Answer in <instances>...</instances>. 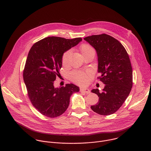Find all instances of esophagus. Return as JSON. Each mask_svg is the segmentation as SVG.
<instances>
[{"label":"esophagus","mask_w":151,"mask_h":151,"mask_svg":"<svg viewBox=\"0 0 151 151\" xmlns=\"http://www.w3.org/2000/svg\"><path fill=\"white\" fill-rule=\"evenodd\" d=\"M80 91L81 92H84V93H90L91 91L90 90L87 88H81L80 89Z\"/></svg>","instance_id":"obj_1"}]
</instances>
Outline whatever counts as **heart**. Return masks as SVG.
<instances>
[{"label": "heart", "mask_w": 151, "mask_h": 151, "mask_svg": "<svg viewBox=\"0 0 151 151\" xmlns=\"http://www.w3.org/2000/svg\"><path fill=\"white\" fill-rule=\"evenodd\" d=\"M81 52L83 56L84 55L88 53L89 52L94 51L93 49L89 45L84 44L81 47ZM71 51L70 50H67L64 53L62 56V64L64 66H67L69 63V57L70 55ZM92 75V72L91 71L82 72L78 70H74L70 73L71 79L75 83L79 85H85L88 83L90 77Z\"/></svg>", "instance_id": "heart-1"}]
</instances>
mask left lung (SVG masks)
<instances>
[{"label": "left lung", "instance_id": "8db88e82", "mask_svg": "<svg viewBox=\"0 0 151 151\" xmlns=\"http://www.w3.org/2000/svg\"><path fill=\"white\" fill-rule=\"evenodd\" d=\"M95 50L98 56V78L105 84L102 92L93 89L99 102L91 106L95 112L109 115L117 111L129 96L132 87V69L124 46L106 35H92L84 38Z\"/></svg>", "mask_w": 151, "mask_h": 151}]
</instances>
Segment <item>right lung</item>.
<instances>
[{
	"mask_svg": "<svg viewBox=\"0 0 151 151\" xmlns=\"http://www.w3.org/2000/svg\"><path fill=\"white\" fill-rule=\"evenodd\" d=\"M82 40L50 36L35 43L30 49L23 71V80L32 105L42 115L57 117L69 106L70 97L79 88L73 83L55 88L63 53Z\"/></svg>",
	"mask_w": 151,
	"mask_h": 151,
	"instance_id": "obj_1",
	"label": "right lung"
}]
</instances>
